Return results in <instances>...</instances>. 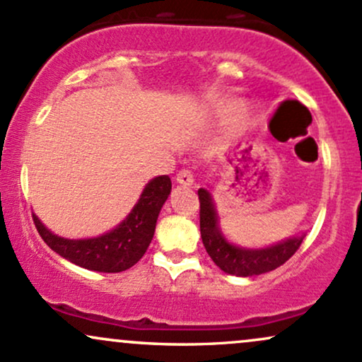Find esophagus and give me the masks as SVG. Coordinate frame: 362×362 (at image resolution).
<instances>
[{
  "label": "esophagus",
  "instance_id": "obj_1",
  "mask_svg": "<svg viewBox=\"0 0 362 362\" xmlns=\"http://www.w3.org/2000/svg\"><path fill=\"white\" fill-rule=\"evenodd\" d=\"M175 180H177V184H180L184 187H189V185L194 184V177H192V173L189 172V170H182V172H178Z\"/></svg>",
  "mask_w": 362,
  "mask_h": 362
}]
</instances>
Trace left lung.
<instances>
[{"label":"left lung","mask_w":362,"mask_h":362,"mask_svg":"<svg viewBox=\"0 0 362 362\" xmlns=\"http://www.w3.org/2000/svg\"><path fill=\"white\" fill-rule=\"evenodd\" d=\"M201 202V236L206 252L223 272L238 277L260 276L274 271L296 253L305 235H294L264 248H247L231 243L219 226V214L213 194L199 189Z\"/></svg>","instance_id":"left-lung-1"}]
</instances>
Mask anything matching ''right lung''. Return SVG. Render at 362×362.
<instances>
[{
  "instance_id": "add662e5",
  "label": "right lung",
  "mask_w": 362,
  "mask_h": 362,
  "mask_svg": "<svg viewBox=\"0 0 362 362\" xmlns=\"http://www.w3.org/2000/svg\"><path fill=\"white\" fill-rule=\"evenodd\" d=\"M172 190L168 175L151 178L138 202L122 223L95 238H62L54 235L34 214L39 235L54 252L83 269L97 272H122L138 264L155 235L156 219Z\"/></svg>"
}]
</instances>
